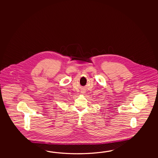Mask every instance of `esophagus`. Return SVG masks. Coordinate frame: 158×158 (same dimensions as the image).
Returning <instances> with one entry per match:
<instances>
[{
  "label": "esophagus",
  "instance_id": "1",
  "mask_svg": "<svg viewBox=\"0 0 158 158\" xmlns=\"http://www.w3.org/2000/svg\"><path fill=\"white\" fill-rule=\"evenodd\" d=\"M81 92H82V93H83V94H84V93H85V91H84V90L82 91H81Z\"/></svg>",
  "mask_w": 158,
  "mask_h": 158
}]
</instances>
